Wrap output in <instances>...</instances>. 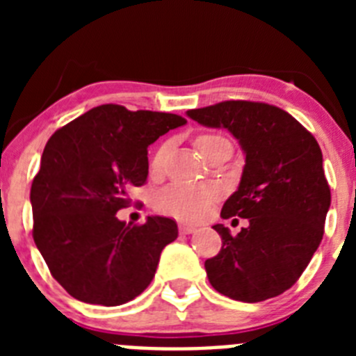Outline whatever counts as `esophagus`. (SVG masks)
I'll use <instances>...</instances> for the list:
<instances>
[{"instance_id": "obj_1", "label": "esophagus", "mask_w": 356, "mask_h": 356, "mask_svg": "<svg viewBox=\"0 0 356 356\" xmlns=\"http://www.w3.org/2000/svg\"><path fill=\"white\" fill-rule=\"evenodd\" d=\"M196 232V226L193 225H180V234L188 235V234H194Z\"/></svg>"}]
</instances>
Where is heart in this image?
Returning <instances> with one entry per match:
<instances>
[{
    "instance_id": "1",
    "label": "heart",
    "mask_w": 356,
    "mask_h": 356,
    "mask_svg": "<svg viewBox=\"0 0 356 356\" xmlns=\"http://www.w3.org/2000/svg\"><path fill=\"white\" fill-rule=\"evenodd\" d=\"M217 144H229L228 139L222 135L205 134L200 135L196 139V146L203 156L210 147ZM169 143H162L155 149L153 156L149 160V171L151 175H160L165 163L168 156ZM217 197V191L210 185H184V184H172L163 187L155 197V205L159 212L165 213L169 217L180 219V221H197L205 216L209 210L210 203Z\"/></svg>"
}]
</instances>
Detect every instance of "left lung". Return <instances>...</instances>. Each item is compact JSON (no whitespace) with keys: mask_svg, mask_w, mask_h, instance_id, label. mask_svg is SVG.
Masks as SVG:
<instances>
[{"mask_svg":"<svg viewBox=\"0 0 356 356\" xmlns=\"http://www.w3.org/2000/svg\"><path fill=\"white\" fill-rule=\"evenodd\" d=\"M187 115L226 128L246 155L221 217L250 225L235 237L225 225L213 226L222 246L205 262L210 285L244 303L280 296L298 282L325 234L332 194L319 144L289 112L267 103L222 102Z\"/></svg>","mask_w":356,"mask_h":356,"instance_id":"left-lung-1","label":"left lung"}]
</instances>
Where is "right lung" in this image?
<instances>
[{
	"mask_svg": "<svg viewBox=\"0 0 356 356\" xmlns=\"http://www.w3.org/2000/svg\"><path fill=\"white\" fill-rule=\"evenodd\" d=\"M185 119L102 105L56 130L30 191L33 241L53 278L76 300L118 307L155 276L160 253L178 237L169 217L119 221L131 187L147 180V146Z\"/></svg>",
	"mask_w": 356,
	"mask_h": 356,
	"instance_id": "right-lung-1",
	"label": "right lung"
}]
</instances>
